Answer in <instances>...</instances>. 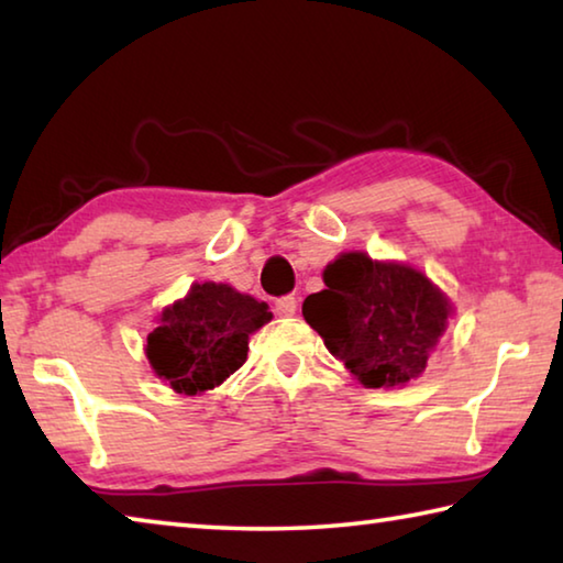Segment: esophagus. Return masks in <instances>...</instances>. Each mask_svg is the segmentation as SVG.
<instances>
[{
    "label": "esophagus",
    "mask_w": 563,
    "mask_h": 563,
    "mask_svg": "<svg viewBox=\"0 0 563 563\" xmlns=\"http://www.w3.org/2000/svg\"><path fill=\"white\" fill-rule=\"evenodd\" d=\"M295 310H298V300H295L292 295H283V298L275 300V316L290 318L295 316Z\"/></svg>",
    "instance_id": "obj_1"
}]
</instances>
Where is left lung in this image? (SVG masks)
<instances>
[{
	"label": "left lung",
	"mask_w": 563,
	"mask_h": 563,
	"mask_svg": "<svg viewBox=\"0 0 563 563\" xmlns=\"http://www.w3.org/2000/svg\"><path fill=\"white\" fill-rule=\"evenodd\" d=\"M322 280L302 318L362 385L397 387L424 373L452 305L422 273L345 253Z\"/></svg>",
	"instance_id": "left-lung-1"
}]
</instances>
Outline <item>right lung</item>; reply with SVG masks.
<instances>
[{
	"label": "right lung",
	"mask_w": 563,
	"mask_h": 563,
	"mask_svg": "<svg viewBox=\"0 0 563 563\" xmlns=\"http://www.w3.org/2000/svg\"><path fill=\"white\" fill-rule=\"evenodd\" d=\"M273 316L268 305L223 283H201L164 310L146 342L158 377L176 393L198 395L221 385L247 357V338Z\"/></svg>",
	"instance_id": "add662e5"
}]
</instances>
